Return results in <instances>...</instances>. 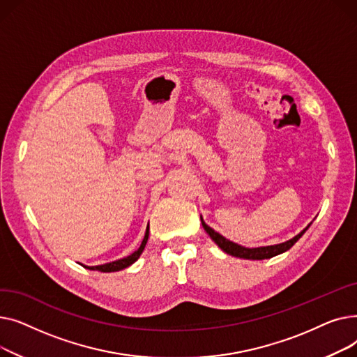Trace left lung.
<instances>
[{
    "mask_svg": "<svg viewBox=\"0 0 357 357\" xmlns=\"http://www.w3.org/2000/svg\"><path fill=\"white\" fill-rule=\"evenodd\" d=\"M201 224L204 230L207 231V234L213 238V241L215 243V245L222 250L226 252L227 255H231L234 257H240V259H249V260H261V259H271L273 256H278L280 253H284L287 250H289L295 243L301 238V236L308 230V227L311 226V222L308 224V226L301 231L298 233L295 237L284 241V243H279V245H272V246H261V248H245V246H240L237 245V243H233L230 241L229 238L222 237L220 233H217L214 229H211L210 226H207L205 224L204 218L201 217Z\"/></svg>",
    "mask_w": 357,
    "mask_h": 357,
    "instance_id": "obj_1",
    "label": "left lung"
}]
</instances>
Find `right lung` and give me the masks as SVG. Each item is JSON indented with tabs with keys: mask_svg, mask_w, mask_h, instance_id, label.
Here are the masks:
<instances>
[{
	"mask_svg": "<svg viewBox=\"0 0 357 357\" xmlns=\"http://www.w3.org/2000/svg\"><path fill=\"white\" fill-rule=\"evenodd\" d=\"M147 238H149V224L146 227V233H144V237H143V241L140 248L133 252L131 255L123 257V259H119V260H114V261H109V264H104V265H98V266H85L82 265L84 268L86 269H91V271H100V272H117V271H121V269H126L128 268L130 265H133L135 261L140 257V255L143 253L144 248H146V243H147Z\"/></svg>",
	"mask_w": 357,
	"mask_h": 357,
	"instance_id": "right-lung-1",
	"label": "right lung"
}]
</instances>
